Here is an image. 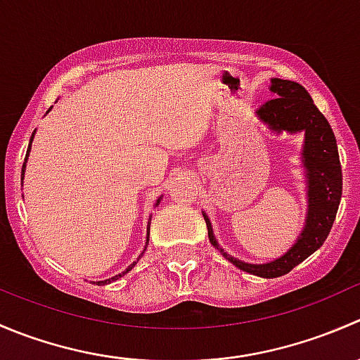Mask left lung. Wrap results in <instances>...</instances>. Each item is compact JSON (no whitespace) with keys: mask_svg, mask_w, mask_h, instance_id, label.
<instances>
[{"mask_svg":"<svg viewBox=\"0 0 360 360\" xmlns=\"http://www.w3.org/2000/svg\"><path fill=\"white\" fill-rule=\"evenodd\" d=\"M270 92L274 94L275 99L257 108V118L274 134H304L301 163L307 176L308 209L300 237L288 252L282 254L281 257H275L274 261L245 263L224 252L214 237L209 216L202 212L210 244L242 271L263 278H275L289 274L301 261L321 249L335 223L338 205L341 200V188H343L336 137L328 120L311 101L310 94L300 83L281 78L270 79Z\"/></svg>","mask_w":360,"mask_h":360,"instance_id":"obj_1","label":"left lung"}]
</instances>
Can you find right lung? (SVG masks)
Instances as JSON below:
<instances>
[{
  "label": "right lung",
  "mask_w": 360,
  "mask_h": 360,
  "mask_svg": "<svg viewBox=\"0 0 360 360\" xmlns=\"http://www.w3.org/2000/svg\"><path fill=\"white\" fill-rule=\"evenodd\" d=\"M49 111H50V110H49ZM34 132H36V130H34ZM34 132H32L31 139H29V148H27V153H25V160H24V165H22V177H20V179H22V181H24V172H25V163H27V157H29V151H31V144H32V139H34ZM160 200H162V197H160V198H158V200H157V203H155V207H157V205H158V203H160ZM150 221H151V217H150ZM150 224H151V223H148V233H146V245H144V250H146V248H148V242H150ZM144 250H143V252H144ZM141 256H143V254H141ZM141 256H139V257H141ZM139 257H137V261H139ZM137 261H134V263H132V264H130V266H129V268H127V270H125V271H122V274L115 275V277H111V278H106V281H99V282H94V284H97V285H106V284H111V282H112V281H118V278H120V277H123V275H125V274H129V271H130V270H132V268H134V266H136V264H137Z\"/></svg>",
  "instance_id": "add662e5"
}]
</instances>
